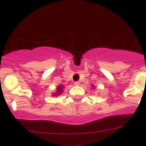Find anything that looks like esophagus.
Segmentation results:
<instances>
[{"label":"esophagus","instance_id":"obj_1","mask_svg":"<svg viewBox=\"0 0 146 146\" xmlns=\"http://www.w3.org/2000/svg\"><path fill=\"white\" fill-rule=\"evenodd\" d=\"M74 85H76V86H78V85H80V82L79 81H76L74 82Z\"/></svg>","mask_w":146,"mask_h":146}]
</instances>
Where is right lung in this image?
<instances>
[{"instance_id": "add662e5", "label": "right lung", "mask_w": 146, "mask_h": 146, "mask_svg": "<svg viewBox=\"0 0 146 146\" xmlns=\"http://www.w3.org/2000/svg\"><path fill=\"white\" fill-rule=\"evenodd\" d=\"M63 88H64V87H63L62 85H59V86L57 88L56 93H54V94H53V95H54V96L57 97L58 95H61V94L62 93V92H63Z\"/></svg>"}]
</instances>
